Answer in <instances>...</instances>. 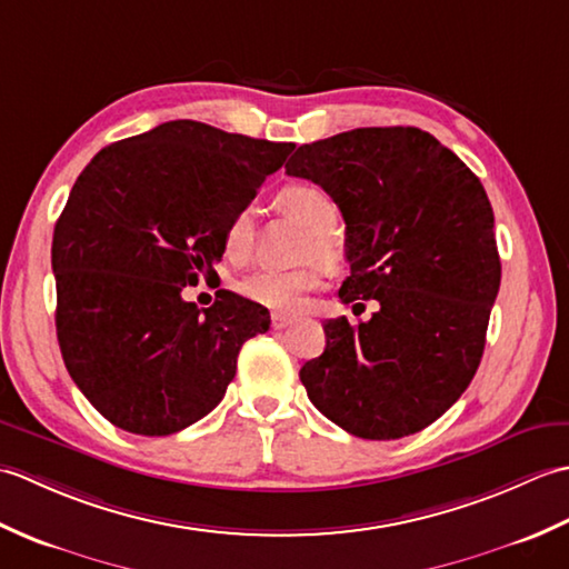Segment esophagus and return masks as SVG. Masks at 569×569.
Here are the masks:
<instances>
[{
  "label": "esophagus",
  "mask_w": 569,
  "mask_h": 569,
  "mask_svg": "<svg viewBox=\"0 0 569 569\" xmlns=\"http://www.w3.org/2000/svg\"><path fill=\"white\" fill-rule=\"evenodd\" d=\"M293 322H296L293 318L281 316V312H273V316H271V328H273V330H286V328H291Z\"/></svg>",
  "instance_id": "34e87169"
}]
</instances>
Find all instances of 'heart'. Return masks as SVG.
<instances>
[{
  "instance_id": "b5f03b06",
  "label": "heart",
  "mask_w": 569,
  "mask_h": 569,
  "mask_svg": "<svg viewBox=\"0 0 569 569\" xmlns=\"http://www.w3.org/2000/svg\"><path fill=\"white\" fill-rule=\"evenodd\" d=\"M278 208L288 212L303 224L308 232L316 234V247H328V237L337 222V208L332 198L318 186L296 183L278 192ZM253 241L251 210H239L224 227V253L232 261H244ZM322 273L316 266L296 271L259 269L241 278L237 291L241 298L251 300L273 312H298L308 303V296L318 291Z\"/></svg>"
}]
</instances>
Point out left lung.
I'll use <instances>...</instances> for the list:
<instances>
[{"mask_svg":"<svg viewBox=\"0 0 569 569\" xmlns=\"http://www.w3.org/2000/svg\"><path fill=\"white\" fill-rule=\"evenodd\" d=\"M286 173L340 208L342 303L379 300L371 320H328L325 352L300 369L325 418L365 440L438 420L475 379L501 283L485 186L432 134L365 127L303 143Z\"/></svg>","mask_w":569,"mask_h":569,"instance_id":"8db88e82","label":"left lung"}]
</instances>
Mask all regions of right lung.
I'll use <instances>...</instances> for the list:
<instances>
[{
  "label": "right lung",
  "instance_id": "obj_1",
  "mask_svg": "<svg viewBox=\"0 0 569 569\" xmlns=\"http://www.w3.org/2000/svg\"><path fill=\"white\" fill-rule=\"evenodd\" d=\"M296 143L176 119L114 141L84 166L53 229L56 332L84 398L134 435L161 438L204 418L237 373L239 349L269 310L220 291L183 300L212 276L224 227Z\"/></svg>",
  "mask_w": 569,
  "mask_h": 569
}]
</instances>
